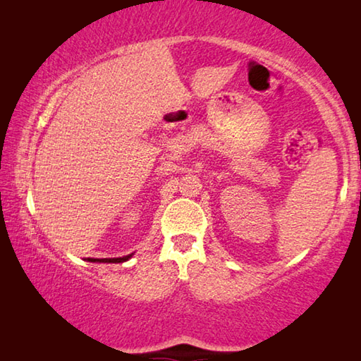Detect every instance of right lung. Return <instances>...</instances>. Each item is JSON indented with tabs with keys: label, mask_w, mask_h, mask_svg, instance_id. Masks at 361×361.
<instances>
[{
	"label": "right lung",
	"mask_w": 361,
	"mask_h": 361,
	"mask_svg": "<svg viewBox=\"0 0 361 361\" xmlns=\"http://www.w3.org/2000/svg\"><path fill=\"white\" fill-rule=\"evenodd\" d=\"M132 255H127V256H122V258H102V259H97V258H87V261L90 262H124L130 258Z\"/></svg>",
	"instance_id": "add662e5"
}]
</instances>
